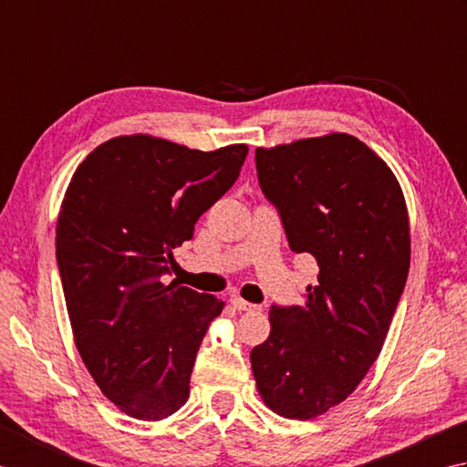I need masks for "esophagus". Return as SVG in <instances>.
<instances>
[{"label":"esophagus","mask_w":467,"mask_h":467,"mask_svg":"<svg viewBox=\"0 0 467 467\" xmlns=\"http://www.w3.org/2000/svg\"><path fill=\"white\" fill-rule=\"evenodd\" d=\"M230 304H232L235 310H240V312H255V310H260V306H255V304H250V302H245L242 298H232Z\"/></svg>","instance_id":"34e87169"}]
</instances>
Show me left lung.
I'll use <instances>...</instances> for the list:
<instances>
[{
	"label": "left lung",
	"instance_id": "1",
	"mask_svg": "<svg viewBox=\"0 0 467 467\" xmlns=\"http://www.w3.org/2000/svg\"><path fill=\"white\" fill-rule=\"evenodd\" d=\"M255 169L292 252L320 265L304 306L272 308L270 337L250 355L255 387L274 413L314 420L355 391L383 348L411 262L405 195L347 132L258 147Z\"/></svg>",
	"mask_w": 467,
	"mask_h": 467
}]
</instances>
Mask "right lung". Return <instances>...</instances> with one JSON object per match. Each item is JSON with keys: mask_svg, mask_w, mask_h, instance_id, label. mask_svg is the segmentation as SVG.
I'll return each mask as SVG.
<instances>
[{"mask_svg": "<svg viewBox=\"0 0 467 467\" xmlns=\"http://www.w3.org/2000/svg\"><path fill=\"white\" fill-rule=\"evenodd\" d=\"M247 145L197 150L122 135L76 167L56 223L74 345L102 395L142 421L173 415L223 302L177 282L173 250L240 177Z\"/></svg>", "mask_w": 467, "mask_h": 467, "instance_id": "1", "label": "right lung"}]
</instances>
